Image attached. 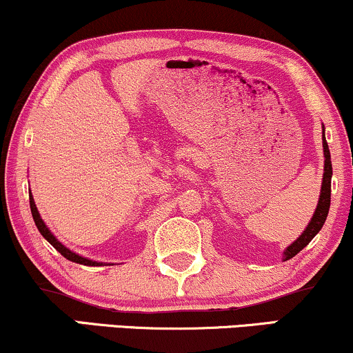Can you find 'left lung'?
<instances>
[{"instance_id": "8db88e82", "label": "left lung", "mask_w": 353, "mask_h": 353, "mask_svg": "<svg viewBox=\"0 0 353 353\" xmlns=\"http://www.w3.org/2000/svg\"><path fill=\"white\" fill-rule=\"evenodd\" d=\"M323 150H324V174H323V185H321V195L318 200V207L314 210V215L311 221L307 223L306 230L303 231L300 238L293 241L290 246L283 251V261L295 257L303 248L310 244V241L319 233L323 228L325 218H327L329 207H331V177H332V163H331V153H329L327 141L324 137V127H323Z\"/></svg>"}]
</instances>
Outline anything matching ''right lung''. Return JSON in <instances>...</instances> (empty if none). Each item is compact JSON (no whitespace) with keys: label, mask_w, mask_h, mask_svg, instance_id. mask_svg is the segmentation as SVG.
Listing matches in <instances>:
<instances>
[{"label":"right lung","mask_w":353,"mask_h":353,"mask_svg":"<svg viewBox=\"0 0 353 353\" xmlns=\"http://www.w3.org/2000/svg\"><path fill=\"white\" fill-rule=\"evenodd\" d=\"M29 203H30V212H32V218H34V221H35V226H37V230L40 231V234H42L43 238H46V239L48 241V243H50L52 246L55 248L57 251L61 254V256H63L65 259H68V261H71V262H77V264H83V265H91V267L104 265V262L91 261V259H86V257L79 256V254L73 252V251H70L68 248L63 246V244H61L60 241H58V239L55 238V236H53L52 231L47 228V225H46V223H43L42 218H40V213H39L37 207H35V202H34V197H32V194L29 195Z\"/></svg>","instance_id":"obj_1"}]
</instances>
